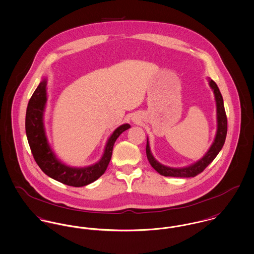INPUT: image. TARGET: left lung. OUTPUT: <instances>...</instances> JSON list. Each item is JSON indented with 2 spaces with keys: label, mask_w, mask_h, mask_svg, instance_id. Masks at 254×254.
Returning a JSON list of instances; mask_svg holds the SVG:
<instances>
[{
  "label": "left lung",
  "mask_w": 254,
  "mask_h": 254,
  "mask_svg": "<svg viewBox=\"0 0 254 254\" xmlns=\"http://www.w3.org/2000/svg\"><path fill=\"white\" fill-rule=\"evenodd\" d=\"M210 87L213 89L215 94V103H216V119H217V129L215 134V140L209 149V151L206 153V155L203 156L201 159L196 161L195 163L183 167V168H172L165 165L160 164L156 158L153 156L150 149V144L147 138V146H146V154L148 160L152 167L157 171L160 175L165 177H179V178H190L195 177L196 175L200 174L204 171V169L214 160L215 156L220 152L222 149L225 138L227 134V117L224 109L223 104V98L219 92V89L217 85L215 84V81L209 80Z\"/></svg>",
  "instance_id": "1"
}]
</instances>
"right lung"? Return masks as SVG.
<instances>
[{"instance_id": "right-lung-1", "label": "right lung", "mask_w": 254, "mask_h": 254, "mask_svg": "<svg viewBox=\"0 0 254 254\" xmlns=\"http://www.w3.org/2000/svg\"><path fill=\"white\" fill-rule=\"evenodd\" d=\"M46 85L47 80L43 79L30 98L27 107L25 127L32 154L39 168L50 178L70 187L87 186L98 180L105 172L112 156L115 141L130 126L125 124L115 129L106 143L103 156L96 164L87 167L67 166L55 156L45 135L43 112L47 100Z\"/></svg>"}]
</instances>
